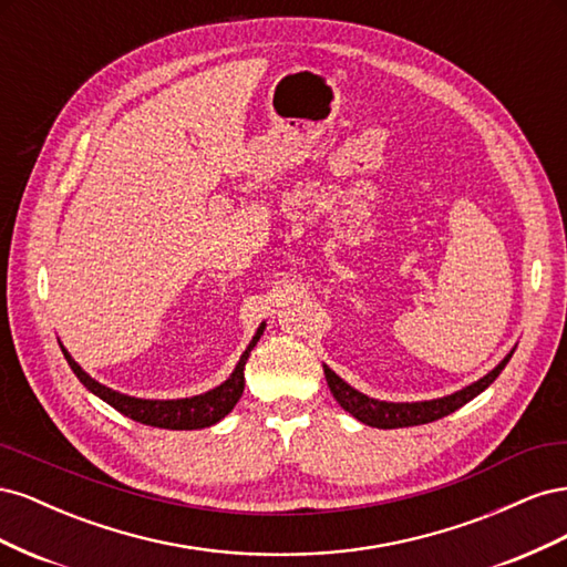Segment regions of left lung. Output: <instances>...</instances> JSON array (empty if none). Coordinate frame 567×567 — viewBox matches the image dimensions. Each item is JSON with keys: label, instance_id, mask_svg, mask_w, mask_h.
<instances>
[{"label": "left lung", "instance_id": "obj_1", "mask_svg": "<svg viewBox=\"0 0 567 567\" xmlns=\"http://www.w3.org/2000/svg\"><path fill=\"white\" fill-rule=\"evenodd\" d=\"M513 357V350L496 364L489 373H485L483 379L461 388L452 394H444V398L437 400H423V402H385V400H373L369 394L354 390L350 383H346L340 375L323 364V373H326V383H329L336 402L352 414L357 421H362L364 425L371 427H383V431H392V427H409V425H421V423H431L437 421L442 416L452 414V411L461 409L466 402H471L473 398H477L480 392L487 390L496 375L504 371V367L508 364V359Z\"/></svg>", "mask_w": 567, "mask_h": 567}]
</instances>
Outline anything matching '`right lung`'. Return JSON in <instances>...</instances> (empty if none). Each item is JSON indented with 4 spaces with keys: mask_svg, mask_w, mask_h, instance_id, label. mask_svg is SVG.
Masks as SVG:
<instances>
[{
    "mask_svg": "<svg viewBox=\"0 0 567 567\" xmlns=\"http://www.w3.org/2000/svg\"><path fill=\"white\" fill-rule=\"evenodd\" d=\"M265 326L267 323H260V329L255 331L246 352L241 354V359H238L236 369L231 371V375L225 383H219L217 388L203 392V394H194V398H182V400H144V398H132V394L106 388L104 383L94 381L92 375L75 362L71 352L61 346V342L59 346H61V352L65 357L68 367L73 369L80 383L92 394H96L99 400H104L106 404L117 409L120 414H125L127 419H132L136 423L165 427V431H200V427H210V425L219 423L236 406V402L241 400L244 385H246L244 367L248 362L250 350L257 346V340H260V336L265 333Z\"/></svg>",
    "mask_w": 567,
    "mask_h": 567,
    "instance_id": "1",
    "label": "right lung"
}]
</instances>
